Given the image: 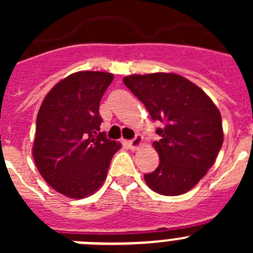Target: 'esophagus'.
Segmentation results:
<instances>
[{"mask_svg":"<svg viewBox=\"0 0 253 253\" xmlns=\"http://www.w3.org/2000/svg\"><path fill=\"white\" fill-rule=\"evenodd\" d=\"M142 143H143V137H142V135H139V134H137L134 139L129 140L128 146H129V148L131 149V151H137V149L139 148L140 146H142Z\"/></svg>","mask_w":253,"mask_h":253,"instance_id":"34e87169","label":"esophagus"}]
</instances>
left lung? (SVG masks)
Returning a JSON list of instances; mask_svg holds the SVG:
<instances>
[{"label":"left lung","mask_w":253,"mask_h":253,"mask_svg":"<svg viewBox=\"0 0 253 253\" xmlns=\"http://www.w3.org/2000/svg\"><path fill=\"white\" fill-rule=\"evenodd\" d=\"M162 128L153 143L160 165L144 175L153 191L166 196L193 189L213 166L223 144L222 116L209 96L176 73L131 75L123 78Z\"/></svg>","instance_id":"8db88e82"}]
</instances>
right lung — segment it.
I'll return each mask as SVG.
<instances>
[{"instance_id": "1", "label": "right lung", "mask_w": 253, "mask_h": 253, "mask_svg": "<svg viewBox=\"0 0 253 253\" xmlns=\"http://www.w3.org/2000/svg\"><path fill=\"white\" fill-rule=\"evenodd\" d=\"M113 80L107 72L72 73L42 102L33 157L46 184L67 198L82 199L97 191L122 147L100 131V101Z\"/></svg>"}]
</instances>
